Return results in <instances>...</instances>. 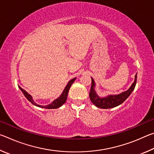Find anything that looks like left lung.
Wrapping results in <instances>:
<instances>
[{"instance_id":"obj_1","label":"left lung","mask_w":154,"mask_h":154,"mask_svg":"<svg viewBox=\"0 0 154 154\" xmlns=\"http://www.w3.org/2000/svg\"><path fill=\"white\" fill-rule=\"evenodd\" d=\"M134 81L132 83L128 90L122 92L119 94H109L105 97H100L99 96L95 90V82L93 78H92V85H91V89L90 92V98L92 103L100 109H111L116 107V106L121 105L126 100L128 97L131 94L132 91L134 90L135 85L137 83V73L134 76Z\"/></svg>"}]
</instances>
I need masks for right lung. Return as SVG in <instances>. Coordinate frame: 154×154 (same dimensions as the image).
<instances>
[{
    "mask_svg": "<svg viewBox=\"0 0 154 154\" xmlns=\"http://www.w3.org/2000/svg\"><path fill=\"white\" fill-rule=\"evenodd\" d=\"M76 79V78H73V79H72L69 81V82H68L67 85H66V87L63 90V92L61 94V95L59 96L58 98H56L54 100L53 102L49 104V105H38V104L36 103L35 101H34L33 98L32 97V96L30 94H29L26 91L24 90V89H22V88L19 86V88L22 91V93L24 94V95L25 96V97L26 98L28 101H30V102L33 105L38 106V107H41V108H44V109H57V108H59L60 107V106L66 103V98H67V96H68V93H69V91L70 88H71V85L73 83V82H75V80Z\"/></svg>",
    "mask_w": 154,
    "mask_h": 154,
    "instance_id": "right-lung-1",
    "label": "right lung"
}]
</instances>
